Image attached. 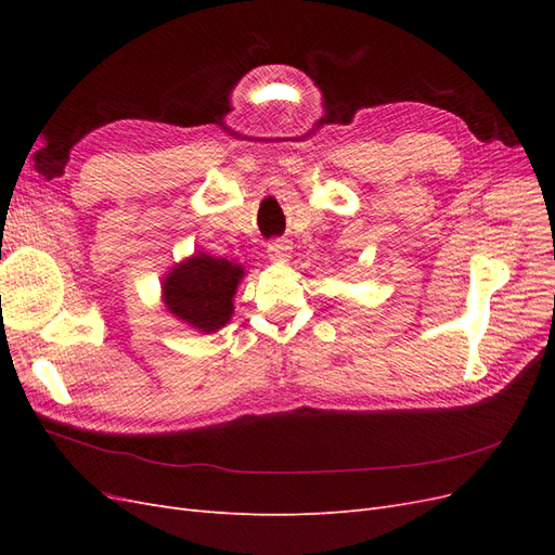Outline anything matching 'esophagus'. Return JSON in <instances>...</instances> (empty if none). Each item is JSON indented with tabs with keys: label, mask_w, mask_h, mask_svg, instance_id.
<instances>
[{
	"label": "esophagus",
	"mask_w": 555,
	"mask_h": 555,
	"mask_svg": "<svg viewBox=\"0 0 555 555\" xmlns=\"http://www.w3.org/2000/svg\"><path fill=\"white\" fill-rule=\"evenodd\" d=\"M292 255V247L287 241H271L268 243V257H271L273 261H287Z\"/></svg>",
	"instance_id": "obj_1"
}]
</instances>
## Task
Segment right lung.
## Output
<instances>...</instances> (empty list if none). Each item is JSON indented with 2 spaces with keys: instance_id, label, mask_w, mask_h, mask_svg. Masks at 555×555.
Here are the masks:
<instances>
[{
  "instance_id": "right-lung-1",
  "label": "right lung",
  "mask_w": 555,
  "mask_h": 555,
  "mask_svg": "<svg viewBox=\"0 0 555 555\" xmlns=\"http://www.w3.org/2000/svg\"><path fill=\"white\" fill-rule=\"evenodd\" d=\"M243 268L227 259L210 255H194L176 266L164 282V300L182 322L201 331L212 333L222 328L233 312V294H236Z\"/></svg>"
}]
</instances>
